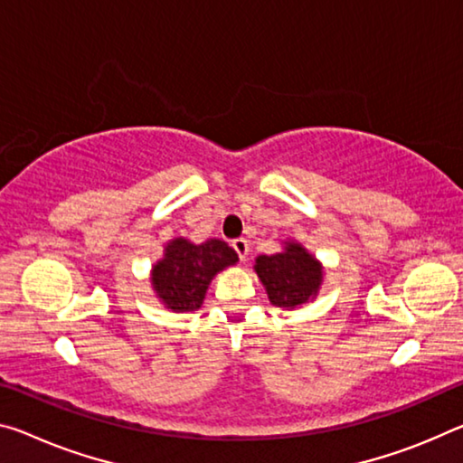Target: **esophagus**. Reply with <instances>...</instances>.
Here are the masks:
<instances>
[{
	"instance_id": "esophagus-1",
	"label": "esophagus",
	"mask_w": 463,
	"mask_h": 463,
	"mask_svg": "<svg viewBox=\"0 0 463 463\" xmlns=\"http://www.w3.org/2000/svg\"><path fill=\"white\" fill-rule=\"evenodd\" d=\"M232 249H234V251H237L241 261L247 260V255H249V243H247V239H243V237L234 239V241H232Z\"/></svg>"
}]
</instances>
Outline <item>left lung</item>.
<instances>
[{
    "label": "left lung",
    "mask_w": 463,
    "mask_h": 463,
    "mask_svg": "<svg viewBox=\"0 0 463 463\" xmlns=\"http://www.w3.org/2000/svg\"><path fill=\"white\" fill-rule=\"evenodd\" d=\"M282 247L274 255H258L253 269L269 303L292 311L317 298L324 284V263L295 239L284 241Z\"/></svg>",
    "instance_id": "1"
}]
</instances>
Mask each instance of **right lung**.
I'll return each instance as SVG.
<instances>
[{"label":"right lung","instance_id":"add662e5","mask_svg":"<svg viewBox=\"0 0 463 463\" xmlns=\"http://www.w3.org/2000/svg\"><path fill=\"white\" fill-rule=\"evenodd\" d=\"M237 261V251L220 239L195 245L185 237H175L165 245L163 258L152 266L150 286L165 309L197 311L214 276Z\"/></svg>","mask_w":463,"mask_h":463}]
</instances>
